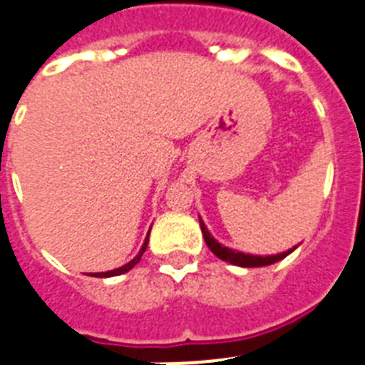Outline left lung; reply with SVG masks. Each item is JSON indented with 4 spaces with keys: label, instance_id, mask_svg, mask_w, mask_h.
Returning a JSON list of instances; mask_svg holds the SVG:
<instances>
[{
    "label": "left lung",
    "instance_id": "8db88e82",
    "mask_svg": "<svg viewBox=\"0 0 365 365\" xmlns=\"http://www.w3.org/2000/svg\"><path fill=\"white\" fill-rule=\"evenodd\" d=\"M199 222H201V230H202V235H205V241L206 245H208V248H210L212 252L215 254V256L219 257V259L222 261H228V263H232V265H237V267H267V265H272V263H276V261L283 259V257H287L289 254L294 250V248H291V250H287V252H282V254H276V256H250V254H243V252H235V250H230V248L222 247V245H219L217 241L214 240L210 235V232L206 230L205 222L201 221V217H199Z\"/></svg>",
    "mask_w": 365,
    "mask_h": 365
}]
</instances>
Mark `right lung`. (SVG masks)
<instances>
[{"mask_svg":"<svg viewBox=\"0 0 365 365\" xmlns=\"http://www.w3.org/2000/svg\"><path fill=\"white\" fill-rule=\"evenodd\" d=\"M148 235H150V234H148ZM146 247H148V237H146V241H144L143 248H140V252H138L137 256H135L133 259L130 261V263H125V265H124V267H120V269L109 270V272H96V274H93V276H96V278H109V276H120V274L128 272V270H131V269H133V267L137 265L138 261H140V257H143V254L146 252Z\"/></svg>","mask_w":365,"mask_h":365,"instance_id":"add662e5","label":"right lung"}]
</instances>
